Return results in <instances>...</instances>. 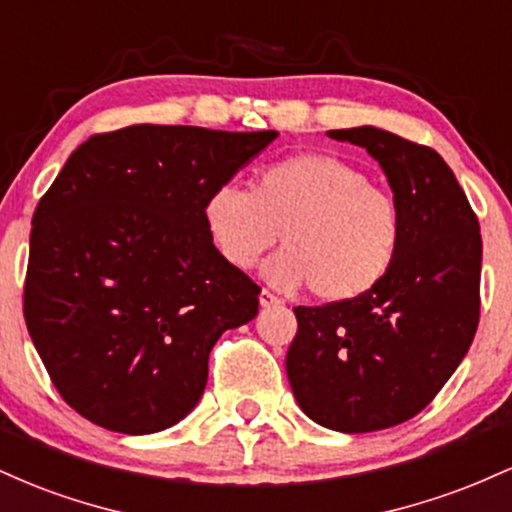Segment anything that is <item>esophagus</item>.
<instances>
[{
    "mask_svg": "<svg viewBox=\"0 0 512 512\" xmlns=\"http://www.w3.org/2000/svg\"><path fill=\"white\" fill-rule=\"evenodd\" d=\"M279 303H281L279 296H274L272 291L262 289V293H260V305H262V308H274V305H279Z\"/></svg>",
    "mask_w": 512,
    "mask_h": 512,
    "instance_id": "34e87169",
    "label": "esophagus"
}]
</instances>
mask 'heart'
I'll return each instance as SVG.
<instances>
[{
    "mask_svg": "<svg viewBox=\"0 0 512 512\" xmlns=\"http://www.w3.org/2000/svg\"><path fill=\"white\" fill-rule=\"evenodd\" d=\"M202 216L219 255L243 272L281 233L286 248L267 262V279L286 291L310 284L327 303L354 301L383 284L402 250L395 199L370 185L361 168L330 154L269 163L250 190L216 187Z\"/></svg>",
    "mask_w": 512,
    "mask_h": 512,
    "instance_id": "heart-1",
    "label": "heart"
}]
</instances>
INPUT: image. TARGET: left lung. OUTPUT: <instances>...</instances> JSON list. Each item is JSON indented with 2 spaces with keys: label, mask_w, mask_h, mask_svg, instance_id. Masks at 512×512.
Masks as SVG:
<instances>
[{
  "label": "left lung",
  "mask_w": 512,
  "mask_h": 512,
  "mask_svg": "<svg viewBox=\"0 0 512 512\" xmlns=\"http://www.w3.org/2000/svg\"><path fill=\"white\" fill-rule=\"evenodd\" d=\"M327 134L363 146L385 170L402 214V250L366 296L293 308L298 332L286 375L317 424L370 433L426 409L467 354L481 305L479 219L431 146L378 127Z\"/></svg>",
  "instance_id": "1"
}]
</instances>
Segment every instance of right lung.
<instances>
[{
  "label": "right lung",
  "instance_id": "obj_1",
  "mask_svg": "<svg viewBox=\"0 0 512 512\" xmlns=\"http://www.w3.org/2000/svg\"><path fill=\"white\" fill-rule=\"evenodd\" d=\"M274 139L185 125L93 134L40 197L23 317L84 419L144 436L195 409L209 351L257 315L262 291L214 248L204 202Z\"/></svg>",
  "mask_w": 512,
  "mask_h": 512
}]
</instances>
